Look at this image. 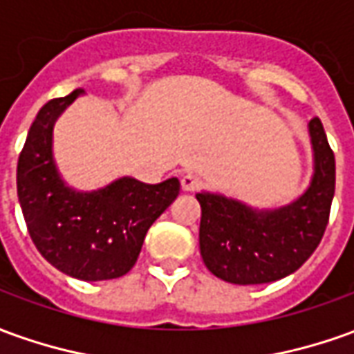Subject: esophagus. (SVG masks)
<instances>
[{
    "mask_svg": "<svg viewBox=\"0 0 354 354\" xmlns=\"http://www.w3.org/2000/svg\"><path fill=\"white\" fill-rule=\"evenodd\" d=\"M202 187V181L196 177V175H191V173H187V175H183L181 177V189L187 192H194L198 191Z\"/></svg>",
    "mask_w": 354,
    "mask_h": 354,
    "instance_id": "1",
    "label": "esophagus"
}]
</instances>
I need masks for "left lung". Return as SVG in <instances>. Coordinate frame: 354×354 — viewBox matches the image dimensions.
Instances as JSON below:
<instances>
[{
  "label": "left lung",
  "instance_id": "8db88e82",
  "mask_svg": "<svg viewBox=\"0 0 354 354\" xmlns=\"http://www.w3.org/2000/svg\"><path fill=\"white\" fill-rule=\"evenodd\" d=\"M314 177L293 204L256 212L219 194L198 192L201 254L212 274L235 285L277 281L297 272L320 245L335 192V156L318 117L310 123Z\"/></svg>",
  "mask_w": 354,
  "mask_h": 354
}]
</instances>
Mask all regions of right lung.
<instances>
[{
    "label": "right lung",
    "instance_id": "add662e5",
    "mask_svg": "<svg viewBox=\"0 0 354 354\" xmlns=\"http://www.w3.org/2000/svg\"><path fill=\"white\" fill-rule=\"evenodd\" d=\"M82 94L53 98L38 111L19 163L17 192L38 252L63 274L82 281L125 275L140 254L146 231L179 194L171 177L158 185L119 179L96 192L67 189L51 158V129Z\"/></svg>",
    "mask_w": 354,
    "mask_h": 354
}]
</instances>
